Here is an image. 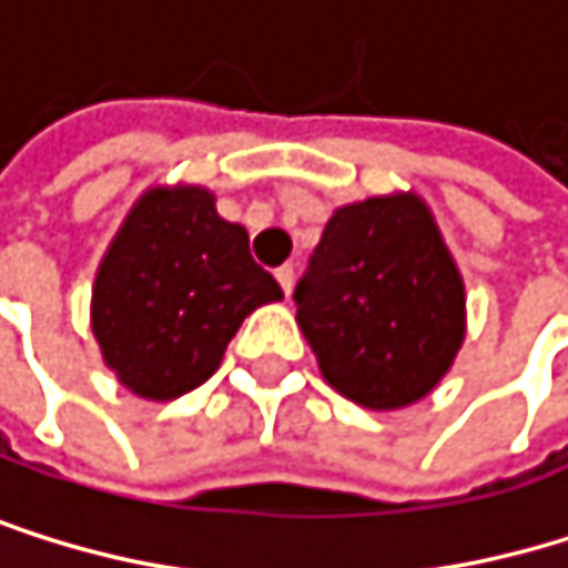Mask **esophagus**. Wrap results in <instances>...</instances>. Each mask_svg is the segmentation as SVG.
<instances>
[{
	"label": "esophagus",
	"instance_id": "esophagus-1",
	"mask_svg": "<svg viewBox=\"0 0 568 568\" xmlns=\"http://www.w3.org/2000/svg\"><path fill=\"white\" fill-rule=\"evenodd\" d=\"M277 281H281L284 294H291V287H294V264H284V267H277Z\"/></svg>",
	"mask_w": 568,
	"mask_h": 568
}]
</instances>
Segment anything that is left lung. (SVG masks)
I'll list each match as a JSON object with an SVG mask.
<instances>
[{"instance_id": "8db88e82", "label": "left lung", "mask_w": 568, "mask_h": 568, "mask_svg": "<svg viewBox=\"0 0 568 568\" xmlns=\"http://www.w3.org/2000/svg\"><path fill=\"white\" fill-rule=\"evenodd\" d=\"M294 304L322 376L368 409L423 399L464 342V281L416 195L335 210Z\"/></svg>"}]
</instances>
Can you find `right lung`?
<instances>
[{
    "label": "right lung",
    "mask_w": 568,
    "mask_h": 568,
    "mask_svg": "<svg viewBox=\"0 0 568 568\" xmlns=\"http://www.w3.org/2000/svg\"><path fill=\"white\" fill-rule=\"evenodd\" d=\"M281 297L246 230L216 213L206 189H152L104 253L91 325L134 396L175 399L216 373L253 307Z\"/></svg>",
    "instance_id": "right-lung-1"
}]
</instances>
